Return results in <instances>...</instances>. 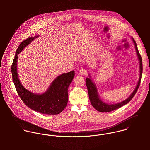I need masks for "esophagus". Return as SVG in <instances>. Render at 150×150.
I'll return each mask as SVG.
<instances>
[{
  "mask_svg": "<svg viewBox=\"0 0 150 150\" xmlns=\"http://www.w3.org/2000/svg\"><path fill=\"white\" fill-rule=\"evenodd\" d=\"M80 73L82 76H86V74H87V71L84 69H81L80 71Z\"/></svg>",
  "mask_w": 150,
  "mask_h": 150,
  "instance_id": "esophagus-1",
  "label": "esophagus"
}]
</instances>
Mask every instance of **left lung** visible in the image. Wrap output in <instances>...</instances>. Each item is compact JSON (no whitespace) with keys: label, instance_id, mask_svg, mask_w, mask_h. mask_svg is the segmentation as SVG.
<instances>
[{"label":"left lung","instance_id":"left-lung-1","mask_svg":"<svg viewBox=\"0 0 150 150\" xmlns=\"http://www.w3.org/2000/svg\"><path fill=\"white\" fill-rule=\"evenodd\" d=\"M132 39H133V43L134 44L135 48L136 50V53H137V55L138 56V58H139V59L140 61L139 62H140V78H139V80L138 81L137 85L136 86L135 89L134 90L133 93L130 95V96L129 97L128 99H127L126 100H125L124 101H123L122 102H120V103H118L117 104H114V105L106 104V103L103 102L100 100V99H99V95H98V92L96 90V86L92 83V80L89 78L86 79V85L87 89L88 91V95H89V98L91 103L92 105V106L94 107L96 110H98L100 112H110V111H113L114 110L118 109V108L123 106L124 105L127 104L132 99V98L136 94L137 91L138 90V88L140 86V82H141V79H142V73H143L142 59V57L139 52V50H138V48L137 47V44H136L135 40H134L133 38H132Z\"/></svg>","mask_w":150,"mask_h":150}]
</instances>
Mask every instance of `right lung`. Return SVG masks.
I'll return each mask as SVG.
<instances>
[{"label":"right lung","instance_id":"right-lung-1","mask_svg":"<svg viewBox=\"0 0 150 150\" xmlns=\"http://www.w3.org/2000/svg\"><path fill=\"white\" fill-rule=\"evenodd\" d=\"M38 36L28 38L18 46L11 65L13 81L20 98L26 106L42 114H58L64 110L67 104V90L74 76V70L57 77L47 91L41 95L34 94L26 90L18 79L17 70V55L26 45Z\"/></svg>","mask_w":150,"mask_h":150}]
</instances>
